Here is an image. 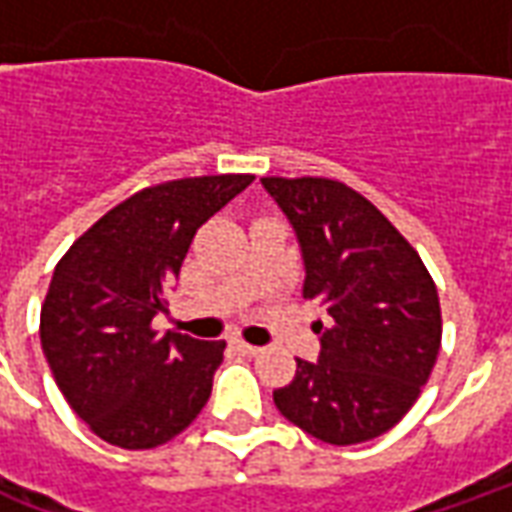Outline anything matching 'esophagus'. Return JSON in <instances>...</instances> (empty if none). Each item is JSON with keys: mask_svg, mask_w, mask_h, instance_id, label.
I'll return each mask as SVG.
<instances>
[{"mask_svg": "<svg viewBox=\"0 0 512 512\" xmlns=\"http://www.w3.org/2000/svg\"><path fill=\"white\" fill-rule=\"evenodd\" d=\"M233 348L238 351V354H244V356L260 354V348H257V345H249L246 340H241V337H233Z\"/></svg>", "mask_w": 512, "mask_h": 512, "instance_id": "obj_1", "label": "esophagus"}]
</instances>
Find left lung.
I'll return each mask as SVG.
<instances>
[{
  "instance_id": "8db88e82",
  "label": "left lung",
  "mask_w": 512,
  "mask_h": 512,
  "mask_svg": "<svg viewBox=\"0 0 512 512\" xmlns=\"http://www.w3.org/2000/svg\"><path fill=\"white\" fill-rule=\"evenodd\" d=\"M299 235L304 299L329 312L318 362L274 389L279 414L337 447L395 428L441 348L436 282L395 224L332 178H263Z\"/></svg>"
}]
</instances>
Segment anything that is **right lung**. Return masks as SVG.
<instances>
[{
  "mask_svg": "<svg viewBox=\"0 0 512 512\" xmlns=\"http://www.w3.org/2000/svg\"><path fill=\"white\" fill-rule=\"evenodd\" d=\"M255 175L147 186L106 211L54 268L40 345L68 406L98 439L153 450L208 403L224 340L153 329L194 233Z\"/></svg>",
  "mask_w": 512,
  "mask_h": 512,
  "instance_id": "1",
  "label": "right lung"
}]
</instances>
